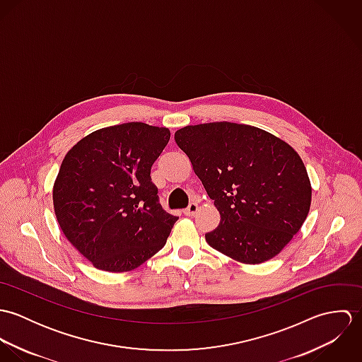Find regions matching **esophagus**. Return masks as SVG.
I'll use <instances>...</instances> for the list:
<instances>
[{"label":"esophagus","instance_id":"obj_1","mask_svg":"<svg viewBox=\"0 0 362 362\" xmlns=\"http://www.w3.org/2000/svg\"><path fill=\"white\" fill-rule=\"evenodd\" d=\"M198 210H199V206H198L197 204H191L189 206L187 207V209L184 210V214H185V216L192 217V216H195V214L198 213Z\"/></svg>","mask_w":362,"mask_h":362}]
</instances>
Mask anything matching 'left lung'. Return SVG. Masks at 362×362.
I'll list each match as a JSON object with an SVG mask.
<instances>
[{
    "instance_id": "left-lung-1",
    "label": "left lung",
    "mask_w": 362,
    "mask_h": 362,
    "mask_svg": "<svg viewBox=\"0 0 362 362\" xmlns=\"http://www.w3.org/2000/svg\"><path fill=\"white\" fill-rule=\"evenodd\" d=\"M174 139L220 213L207 244L245 264L279 255L310 213L300 155L270 132L227 121L187 125Z\"/></svg>"
}]
</instances>
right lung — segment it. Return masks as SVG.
<instances>
[{
  "label": "right lung",
  "mask_w": 362,
  "mask_h": 362,
  "mask_svg": "<svg viewBox=\"0 0 362 362\" xmlns=\"http://www.w3.org/2000/svg\"><path fill=\"white\" fill-rule=\"evenodd\" d=\"M170 129L127 122L98 129L65 155L52 187L65 238L96 269L129 272L165 244L177 216L157 199L151 168Z\"/></svg>",
  "instance_id": "1"
}]
</instances>
